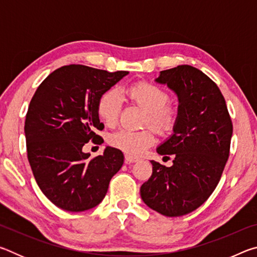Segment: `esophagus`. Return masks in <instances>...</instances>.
Wrapping results in <instances>:
<instances>
[{
  "label": "esophagus",
  "mask_w": 257,
  "mask_h": 257,
  "mask_svg": "<svg viewBox=\"0 0 257 257\" xmlns=\"http://www.w3.org/2000/svg\"><path fill=\"white\" fill-rule=\"evenodd\" d=\"M137 161H139L138 158H135V156H132V155H125L124 156V162L127 164H130V163H135L137 162Z\"/></svg>",
  "instance_id": "esophagus-1"
}]
</instances>
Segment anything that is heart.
Instances as JSON below:
<instances>
[{
  "mask_svg": "<svg viewBox=\"0 0 257 257\" xmlns=\"http://www.w3.org/2000/svg\"><path fill=\"white\" fill-rule=\"evenodd\" d=\"M128 97L146 111L145 122L150 123L160 134H168L175 128L178 110L169 104V95L163 88L151 82L142 81L127 89ZM121 99L115 89H108L98 99L97 112L104 123L113 127L118 122ZM155 136L151 129H121L112 134L108 143L115 149L130 155H138L154 144Z\"/></svg>",
  "mask_w": 257,
  "mask_h": 257,
  "instance_id": "obj_1",
  "label": "heart"
}]
</instances>
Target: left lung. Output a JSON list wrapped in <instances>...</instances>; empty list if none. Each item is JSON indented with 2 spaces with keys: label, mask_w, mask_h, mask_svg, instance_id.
Here are the masks:
<instances>
[{
  "label": "left lung",
  "mask_w": 257,
  "mask_h": 257,
  "mask_svg": "<svg viewBox=\"0 0 257 257\" xmlns=\"http://www.w3.org/2000/svg\"><path fill=\"white\" fill-rule=\"evenodd\" d=\"M156 81L167 84L179 99L173 135L156 150L171 155L173 165L151 161L153 173L142 185L141 196L162 215L181 216L201 206L219 184L232 122L219 87L198 69L178 66L161 71Z\"/></svg>",
  "instance_id": "1"
}]
</instances>
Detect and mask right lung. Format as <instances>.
Here are the masks:
<instances>
[{
  "label": "right lung",
  "instance_id": "obj_1",
  "mask_svg": "<svg viewBox=\"0 0 257 257\" xmlns=\"http://www.w3.org/2000/svg\"><path fill=\"white\" fill-rule=\"evenodd\" d=\"M70 64L50 73L30 101L25 121L27 156L43 194L60 208L82 212L103 201L111 178L123 164L122 152L107 146L90 159L82 147L101 144L96 134L102 95L128 75Z\"/></svg>",
  "mask_w": 257,
  "mask_h": 257
}]
</instances>
